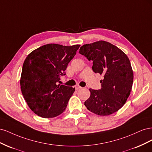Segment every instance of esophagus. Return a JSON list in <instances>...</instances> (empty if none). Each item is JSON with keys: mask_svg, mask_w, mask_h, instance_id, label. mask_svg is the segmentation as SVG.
<instances>
[{"mask_svg": "<svg viewBox=\"0 0 152 152\" xmlns=\"http://www.w3.org/2000/svg\"><path fill=\"white\" fill-rule=\"evenodd\" d=\"M75 89H76V90H79V89H82V87L80 86L79 85H76V86H75Z\"/></svg>", "mask_w": 152, "mask_h": 152, "instance_id": "34e87169", "label": "esophagus"}]
</instances>
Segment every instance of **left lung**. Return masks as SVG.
I'll return each mask as SVG.
<instances>
[{
	"mask_svg": "<svg viewBox=\"0 0 152 152\" xmlns=\"http://www.w3.org/2000/svg\"><path fill=\"white\" fill-rule=\"evenodd\" d=\"M79 53L93 61L94 73L103 75L101 89H89L90 97L84 103L87 110L101 116L117 112L126 103L132 87L133 71L127 55L104 40L83 45Z\"/></svg>",
	"mask_w": 152,
	"mask_h": 152,
	"instance_id": "1",
	"label": "left lung"
}]
</instances>
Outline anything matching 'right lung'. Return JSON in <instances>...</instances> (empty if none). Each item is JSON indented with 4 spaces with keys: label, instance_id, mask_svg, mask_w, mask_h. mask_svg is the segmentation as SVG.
<instances>
[{
    "label": "right lung",
    "instance_id": "add662e5",
    "mask_svg": "<svg viewBox=\"0 0 152 152\" xmlns=\"http://www.w3.org/2000/svg\"><path fill=\"white\" fill-rule=\"evenodd\" d=\"M80 45H42L31 52L23 63L20 79L22 94L30 108L43 118L57 117L65 111L75 90L58 84Z\"/></svg>",
    "mask_w": 152,
    "mask_h": 152
}]
</instances>
